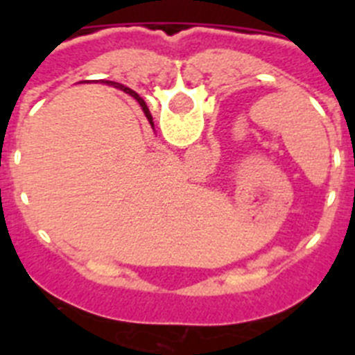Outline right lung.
<instances>
[{
  "label": "right lung",
  "mask_w": 355,
  "mask_h": 355,
  "mask_svg": "<svg viewBox=\"0 0 355 355\" xmlns=\"http://www.w3.org/2000/svg\"><path fill=\"white\" fill-rule=\"evenodd\" d=\"M106 85H114L115 89H121V90H124V92H126V94H130L131 97H135V99H137V101H139V105L142 106L144 114H146V117H147V121H149V124H150V126H153V117H150V112H149V108H147L146 101H144V99H142V97L139 96V94H137V92H133V90H131V89H128V87H124V85H121V83H115V81H106Z\"/></svg>",
  "instance_id": "1"
}]
</instances>
